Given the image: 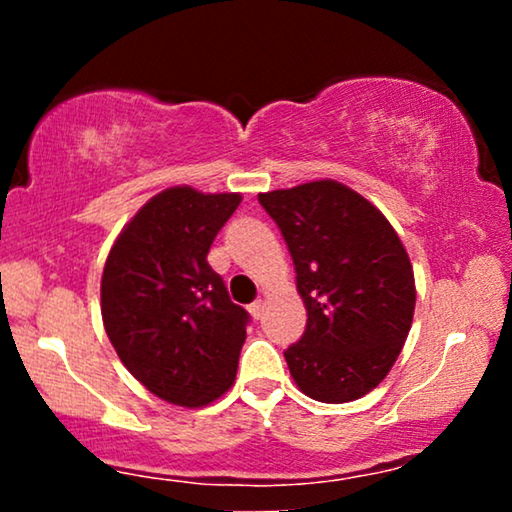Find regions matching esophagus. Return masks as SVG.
I'll return each instance as SVG.
<instances>
[{
	"label": "esophagus",
	"instance_id": "esophagus-1",
	"mask_svg": "<svg viewBox=\"0 0 512 512\" xmlns=\"http://www.w3.org/2000/svg\"><path fill=\"white\" fill-rule=\"evenodd\" d=\"M249 312L254 319H261L263 317V300H254V303L249 305Z\"/></svg>",
	"mask_w": 512,
	"mask_h": 512
}]
</instances>
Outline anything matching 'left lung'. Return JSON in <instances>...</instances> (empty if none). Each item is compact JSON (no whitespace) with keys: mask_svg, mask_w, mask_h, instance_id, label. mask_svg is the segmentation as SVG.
Here are the masks:
<instances>
[{"mask_svg":"<svg viewBox=\"0 0 512 512\" xmlns=\"http://www.w3.org/2000/svg\"><path fill=\"white\" fill-rule=\"evenodd\" d=\"M282 230L307 310L303 338L284 352L305 396L347 403L394 366L415 314V275L401 237L345 184L319 179L258 195Z\"/></svg>","mask_w":512,"mask_h":512,"instance_id":"1","label":"left lung"}]
</instances>
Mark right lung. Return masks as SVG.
I'll list each match as a JSON object with an SVG mask.
<instances>
[{"label": "right lung", "mask_w": 512, "mask_h": 512, "mask_svg": "<svg viewBox=\"0 0 512 512\" xmlns=\"http://www.w3.org/2000/svg\"><path fill=\"white\" fill-rule=\"evenodd\" d=\"M240 202V193L165 188L132 216L104 263V331L132 377L167 403L200 408L235 382L249 314L207 254Z\"/></svg>", "instance_id": "1"}]
</instances>
